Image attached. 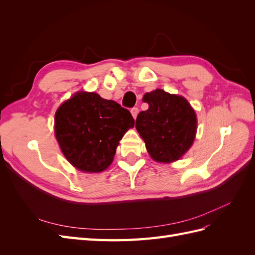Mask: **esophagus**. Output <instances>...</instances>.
Segmentation results:
<instances>
[{
	"instance_id": "1",
	"label": "esophagus",
	"mask_w": 255,
	"mask_h": 255,
	"mask_svg": "<svg viewBox=\"0 0 255 255\" xmlns=\"http://www.w3.org/2000/svg\"><path fill=\"white\" fill-rule=\"evenodd\" d=\"M130 114H132L133 118H134V119H136L137 115H138V109H137V107H133V109L130 110Z\"/></svg>"
}]
</instances>
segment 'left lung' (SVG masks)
<instances>
[{"mask_svg":"<svg viewBox=\"0 0 255 255\" xmlns=\"http://www.w3.org/2000/svg\"><path fill=\"white\" fill-rule=\"evenodd\" d=\"M142 101L149 104V109L138 114L136 129L150 156L158 163L180 159L196 137L194 109L185 98L163 89L146 92Z\"/></svg>","mask_w":255,"mask_h":255,"instance_id":"left-lung-1","label":"left lung"}]
</instances>
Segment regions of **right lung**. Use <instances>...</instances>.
I'll return each instance as SVG.
<instances>
[{
	"label": "right lung",
	"mask_w": 255,
	"mask_h": 255,
	"mask_svg": "<svg viewBox=\"0 0 255 255\" xmlns=\"http://www.w3.org/2000/svg\"><path fill=\"white\" fill-rule=\"evenodd\" d=\"M134 123L130 113L117 102L80 91L56 111L55 136L76 169L101 172L112 164L119 140Z\"/></svg>",
	"instance_id": "right-lung-1"
}]
</instances>
